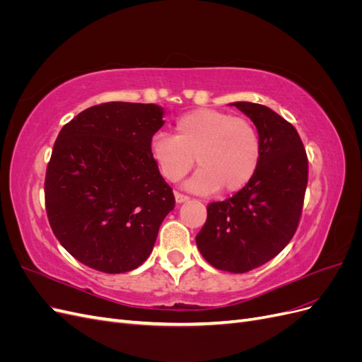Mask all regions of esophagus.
<instances>
[{"label":"esophagus","mask_w":362,"mask_h":362,"mask_svg":"<svg viewBox=\"0 0 362 362\" xmlns=\"http://www.w3.org/2000/svg\"><path fill=\"white\" fill-rule=\"evenodd\" d=\"M175 201H177L178 204H182L185 201H189V196H185V194L180 193V192H175Z\"/></svg>","instance_id":"1"}]
</instances>
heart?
I'll return each mask as SVG.
<instances>
[{
	"label": "heart",
	"instance_id": "obj_1",
	"mask_svg": "<svg viewBox=\"0 0 362 362\" xmlns=\"http://www.w3.org/2000/svg\"><path fill=\"white\" fill-rule=\"evenodd\" d=\"M151 156L160 173L177 182L194 164L199 170L187 182V189L208 194L217 189L233 193L254 177L261 157L259 134L247 119L216 108H198L180 116L175 136H152Z\"/></svg>",
	"mask_w": 362,
	"mask_h": 362
}]
</instances>
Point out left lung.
I'll return each mask as SVG.
<instances>
[{"mask_svg":"<svg viewBox=\"0 0 362 362\" xmlns=\"http://www.w3.org/2000/svg\"><path fill=\"white\" fill-rule=\"evenodd\" d=\"M231 105L257 127L259 164L233 198L208 204L196 245L213 267L245 273L275 258L293 238L308 184V158L296 128L269 107Z\"/></svg>","mask_w":362,"mask_h":362,"instance_id":"8db88e82","label":"left lung"}]
</instances>
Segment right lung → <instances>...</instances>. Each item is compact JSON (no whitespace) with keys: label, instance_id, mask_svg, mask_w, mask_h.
Returning <instances> with one entry per match:
<instances>
[{"label":"right lung","instance_id":"add662e5","mask_svg":"<svg viewBox=\"0 0 362 362\" xmlns=\"http://www.w3.org/2000/svg\"><path fill=\"white\" fill-rule=\"evenodd\" d=\"M163 113L156 104L105 103L86 108L57 136L45 177L48 221L87 267L137 269L173 210V192L149 149Z\"/></svg>","mask_w":362,"mask_h":362}]
</instances>
